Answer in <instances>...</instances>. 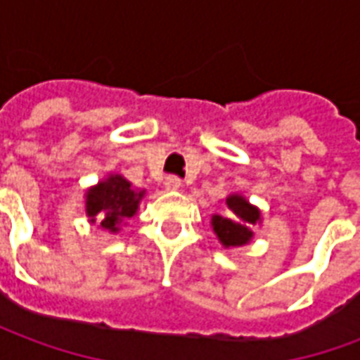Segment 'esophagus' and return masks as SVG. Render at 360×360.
<instances>
[{
	"label": "esophagus",
	"mask_w": 360,
	"mask_h": 360,
	"mask_svg": "<svg viewBox=\"0 0 360 360\" xmlns=\"http://www.w3.org/2000/svg\"><path fill=\"white\" fill-rule=\"evenodd\" d=\"M164 187L167 188V191H179L181 179H179V177H175V175H169V177H165Z\"/></svg>",
	"instance_id": "34e87169"
}]
</instances>
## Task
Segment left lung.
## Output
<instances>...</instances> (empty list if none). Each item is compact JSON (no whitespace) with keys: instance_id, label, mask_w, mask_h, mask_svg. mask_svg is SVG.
<instances>
[{"instance_id":"1","label":"left lung","mask_w":360,"mask_h":360,"mask_svg":"<svg viewBox=\"0 0 360 360\" xmlns=\"http://www.w3.org/2000/svg\"><path fill=\"white\" fill-rule=\"evenodd\" d=\"M226 206L231 214L227 218L214 214L210 218L212 231L224 249H239L249 245L255 237L252 227L262 224V212L258 206L250 204L247 196L239 193L227 196Z\"/></svg>"}]
</instances>
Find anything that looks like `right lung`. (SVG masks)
I'll return each instance as SVG.
<instances>
[{
	"instance_id": "add662e5",
	"label": "right lung",
	"mask_w": 360,
	"mask_h": 360,
	"mask_svg": "<svg viewBox=\"0 0 360 360\" xmlns=\"http://www.w3.org/2000/svg\"><path fill=\"white\" fill-rule=\"evenodd\" d=\"M144 195V188H134L123 175L110 173L84 191V214L89 224H98L100 229L115 235L127 219L136 216Z\"/></svg>"
}]
</instances>
